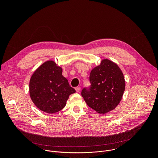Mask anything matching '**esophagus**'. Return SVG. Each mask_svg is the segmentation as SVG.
<instances>
[{
	"instance_id": "esophagus-1",
	"label": "esophagus",
	"mask_w": 158,
	"mask_h": 158,
	"mask_svg": "<svg viewBox=\"0 0 158 158\" xmlns=\"http://www.w3.org/2000/svg\"><path fill=\"white\" fill-rule=\"evenodd\" d=\"M75 89H76V91L77 93H79L80 91H81V87H76Z\"/></svg>"
}]
</instances>
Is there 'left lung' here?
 Here are the masks:
<instances>
[{
    "mask_svg": "<svg viewBox=\"0 0 158 158\" xmlns=\"http://www.w3.org/2000/svg\"><path fill=\"white\" fill-rule=\"evenodd\" d=\"M89 82L91 85L81 91L88 106L105 114L118 106L125 89L124 76L118 65L108 59L102 60L91 71Z\"/></svg>",
    "mask_w": 158,
    "mask_h": 158,
    "instance_id": "1",
    "label": "left lung"
}]
</instances>
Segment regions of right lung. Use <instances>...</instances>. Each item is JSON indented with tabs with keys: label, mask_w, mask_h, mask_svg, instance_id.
<instances>
[{
	"label": "right lung",
	"mask_w": 158,
	"mask_h": 158,
	"mask_svg": "<svg viewBox=\"0 0 158 158\" xmlns=\"http://www.w3.org/2000/svg\"><path fill=\"white\" fill-rule=\"evenodd\" d=\"M62 68L54 61L42 64L32 76L29 93L32 101L41 110L55 113L62 109L76 90L62 75Z\"/></svg>",
	"instance_id": "obj_1"
}]
</instances>
